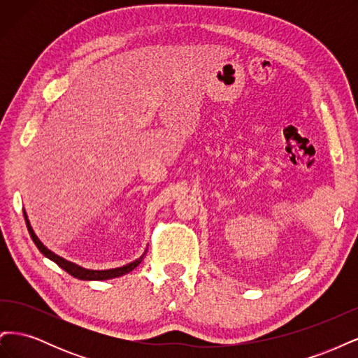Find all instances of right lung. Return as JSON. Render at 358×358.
Instances as JSON below:
<instances>
[{
    "instance_id": "right-lung-1",
    "label": "right lung",
    "mask_w": 358,
    "mask_h": 358,
    "mask_svg": "<svg viewBox=\"0 0 358 358\" xmlns=\"http://www.w3.org/2000/svg\"><path fill=\"white\" fill-rule=\"evenodd\" d=\"M24 216H25V222H27V227H28V231H29L31 239L34 241L36 246L40 249V252H41L43 255H45V257H48L49 259H52V262H55L61 268L66 270L67 273H70L71 276L78 278V279H83V280H104V279L119 278V276H122V275H125V273L131 272V270H134L140 263H142V259H143V255H145V254H143L142 257H140V258H137L136 262L129 263V264H127V266H122V267L109 268V270H90V268H83V267H80V266H78V264L67 262V259H64L62 257H59V255H57V254H53L52 251H49V249L38 241V237L36 236L34 230H32V227H31V224H29V221H28V218H27L25 210H24Z\"/></svg>"
}]
</instances>
